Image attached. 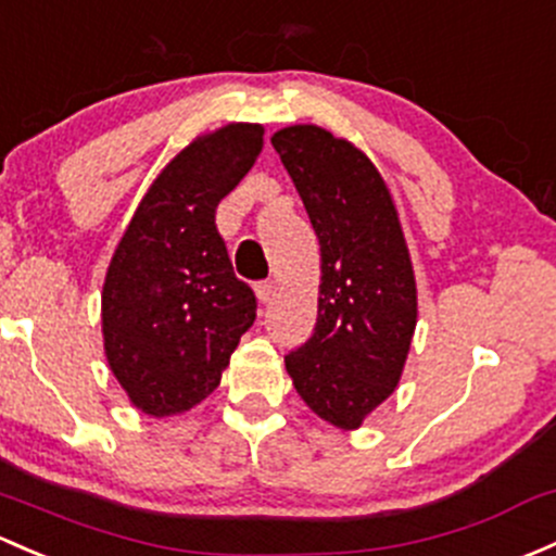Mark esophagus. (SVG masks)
<instances>
[{
    "label": "esophagus",
    "instance_id": "34e87169",
    "mask_svg": "<svg viewBox=\"0 0 556 556\" xmlns=\"http://www.w3.org/2000/svg\"><path fill=\"white\" fill-rule=\"evenodd\" d=\"M277 293V282H271V279H266V282H258L255 285V295H258L261 303H268Z\"/></svg>",
    "mask_w": 556,
    "mask_h": 556
}]
</instances>
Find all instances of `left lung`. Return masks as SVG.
Returning <instances> with one entry per match:
<instances>
[{
  "mask_svg": "<svg viewBox=\"0 0 556 556\" xmlns=\"http://www.w3.org/2000/svg\"><path fill=\"white\" fill-rule=\"evenodd\" d=\"M319 239L314 336L285 356L301 400L354 431L400 386L418 323L410 250L370 156L317 125L271 136Z\"/></svg>",
  "mask_w": 556,
  "mask_h": 556,
  "instance_id": "left-lung-1",
  "label": "left lung"
}]
</instances>
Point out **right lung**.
<instances>
[{
	"instance_id": "add662e5",
	"label": "right lung",
	"mask_w": 556,
	"mask_h": 556,
	"mask_svg": "<svg viewBox=\"0 0 556 556\" xmlns=\"http://www.w3.org/2000/svg\"><path fill=\"white\" fill-rule=\"evenodd\" d=\"M261 146L263 125L253 122L197 136L156 175L111 255L103 352L146 416H180L213 394L255 323V295L233 277L215 207Z\"/></svg>"
}]
</instances>
